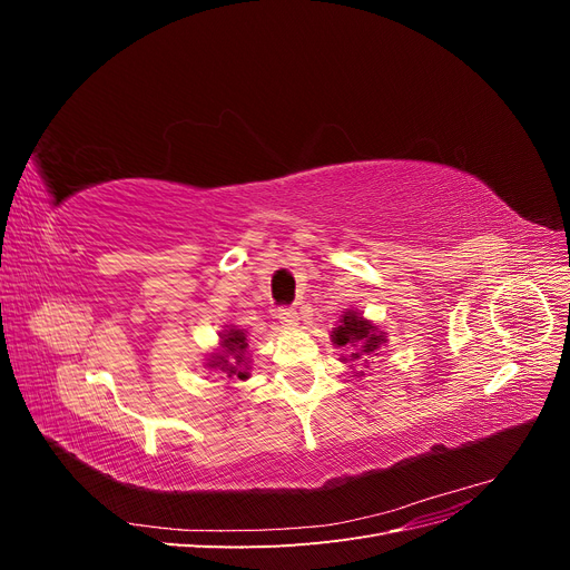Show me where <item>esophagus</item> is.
Listing matches in <instances>:
<instances>
[{
    "instance_id": "obj_1",
    "label": "esophagus",
    "mask_w": 570,
    "mask_h": 570,
    "mask_svg": "<svg viewBox=\"0 0 570 570\" xmlns=\"http://www.w3.org/2000/svg\"><path fill=\"white\" fill-rule=\"evenodd\" d=\"M275 318L281 321L283 327H297L299 325V316L295 308H278V314H275Z\"/></svg>"
}]
</instances>
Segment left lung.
I'll use <instances>...</instances> for the list:
<instances>
[{"label": "left lung", "mask_w": 570, "mask_h": 570, "mask_svg": "<svg viewBox=\"0 0 570 570\" xmlns=\"http://www.w3.org/2000/svg\"><path fill=\"white\" fill-rule=\"evenodd\" d=\"M331 340L335 347L347 352L340 358L344 361V364L350 361L354 368V361H361L364 366L373 364L371 358L387 342V333L381 325H375L373 321L364 318V314H358V308H347V312H342L337 327H333Z\"/></svg>", "instance_id": "8db88e82"}]
</instances>
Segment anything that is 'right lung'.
I'll list each match as a JSON object with an SVG mask.
<instances>
[{
    "label": "right lung",
    "mask_w": 570,
    "mask_h": 570,
    "mask_svg": "<svg viewBox=\"0 0 570 570\" xmlns=\"http://www.w3.org/2000/svg\"><path fill=\"white\" fill-rule=\"evenodd\" d=\"M247 331L237 325H223L218 333V347L206 354L204 368L226 373L228 381H247L252 371Z\"/></svg>",
    "instance_id": "add662e5"
}]
</instances>
